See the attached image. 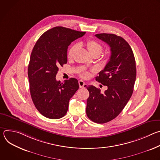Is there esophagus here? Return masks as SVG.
<instances>
[{
    "label": "esophagus",
    "instance_id": "esophagus-1",
    "mask_svg": "<svg viewBox=\"0 0 160 160\" xmlns=\"http://www.w3.org/2000/svg\"><path fill=\"white\" fill-rule=\"evenodd\" d=\"M78 84H79L80 88H83V87H84V86H85V82H84L83 81H82V80H79V81H78Z\"/></svg>",
    "mask_w": 160,
    "mask_h": 160
}]
</instances>
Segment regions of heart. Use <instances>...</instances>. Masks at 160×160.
I'll return each mask as SVG.
<instances>
[{
	"label": "heart",
	"mask_w": 160,
	"mask_h": 160,
	"mask_svg": "<svg viewBox=\"0 0 160 160\" xmlns=\"http://www.w3.org/2000/svg\"><path fill=\"white\" fill-rule=\"evenodd\" d=\"M87 48L88 49V51H89V52L90 53L91 55H94V54H98L100 55L102 51H103V46L99 42H98L96 40H89L86 43ZM78 48V44L76 43L74 44L70 48L69 51L68 52V58H72L75 52L77 51V50ZM80 75L83 77V78H87L90 76V73L88 72H85V71H82L81 72Z\"/></svg>",
	"instance_id": "1"
}]
</instances>
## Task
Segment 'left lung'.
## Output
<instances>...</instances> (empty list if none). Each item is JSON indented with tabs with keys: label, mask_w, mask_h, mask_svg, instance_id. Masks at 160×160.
I'll return each mask as SVG.
<instances>
[{
	"label": "left lung",
	"mask_w": 160,
	"mask_h": 160,
	"mask_svg": "<svg viewBox=\"0 0 160 160\" xmlns=\"http://www.w3.org/2000/svg\"><path fill=\"white\" fill-rule=\"evenodd\" d=\"M95 36L111 48L109 61L96 77L108 88L101 93L93 85L86 87L89 92L86 113L92 122L105 123L115 118L130 99L136 79V65L133 51L124 38L111 33Z\"/></svg>",
	"instance_id": "left-lung-1"
}]
</instances>
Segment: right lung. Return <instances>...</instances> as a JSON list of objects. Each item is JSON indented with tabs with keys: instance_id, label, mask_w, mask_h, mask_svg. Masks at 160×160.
<instances>
[{
	"instance_id": "right-lung-1",
	"label": "right lung",
	"mask_w": 160,
	"mask_h": 160,
	"mask_svg": "<svg viewBox=\"0 0 160 160\" xmlns=\"http://www.w3.org/2000/svg\"><path fill=\"white\" fill-rule=\"evenodd\" d=\"M78 32L56 27L43 33L32 50L28 68L33 102L45 117L59 119L67 112L69 101L79 88L76 78L57 81L59 67L67 63L68 46L83 36Z\"/></svg>"
}]
</instances>
